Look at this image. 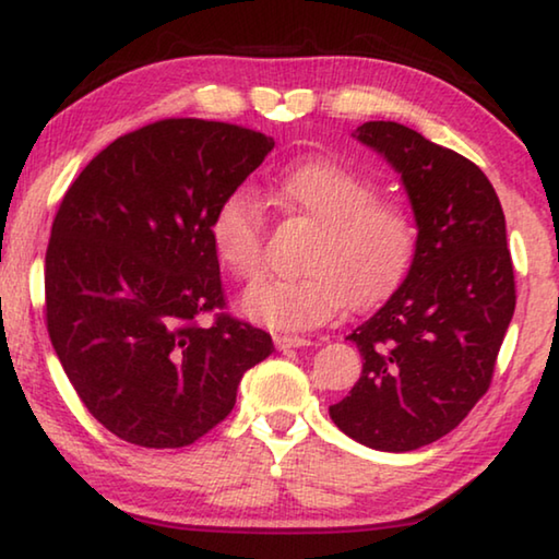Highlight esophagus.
<instances>
[{
  "instance_id": "obj_1",
  "label": "esophagus",
  "mask_w": 559,
  "mask_h": 559,
  "mask_svg": "<svg viewBox=\"0 0 559 559\" xmlns=\"http://www.w3.org/2000/svg\"><path fill=\"white\" fill-rule=\"evenodd\" d=\"M273 343H276L278 349H293V347L313 345L308 337H298V335H276V337H273Z\"/></svg>"
}]
</instances>
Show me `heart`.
<instances>
[{
  "label": "heart",
  "mask_w": 559,
  "mask_h": 559,
  "mask_svg": "<svg viewBox=\"0 0 559 559\" xmlns=\"http://www.w3.org/2000/svg\"><path fill=\"white\" fill-rule=\"evenodd\" d=\"M283 214L316 226L302 259L306 276L263 281L246 290L241 310L273 330L325 325L345 306L362 310L390 293L409 269L416 226L402 204L377 197L372 179L337 159L288 167L271 187ZM210 239L216 261L236 281H257L266 253V214L249 189H231L214 206Z\"/></svg>",
  "instance_id": "b5f03b06"
}]
</instances>
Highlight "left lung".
<instances>
[{"label": "left lung", "mask_w": 559, "mask_h": 559, "mask_svg": "<svg viewBox=\"0 0 559 559\" xmlns=\"http://www.w3.org/2000/svg\"><path fill=\"white\" fill-rule=\"evenodd\" d=\"M355 138L402 173L416 226L409 276L353 335L362 374L330 419L365 447L414 451L447 437L488 392L515 310L503 206L459 153L392 120Z\"/></svg>", "instance_id": "left-lung-1"}]
</instances>
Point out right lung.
I'll list each match as a JSON object with an SVG mask.
<instances>
[{
	"label": "right lung",
	"instance_id": "add662e5",
	"mask_svg": "<svg viewBox=\"0 0 559 559\" xmlns=\"http://www.w3.org/2000/svg\"><path fill=\"white\" fill-rule=\"evenodd\" d=\"M271 150L273 138L231 122L165 118L120 135L66 189L46 246V330L118 439L189 447L273 353L269 333L226 310L210 239L214 206Z\"/></svg>",
	"mask_w": 559,
	"mask_h": 559
}]
</instances>
